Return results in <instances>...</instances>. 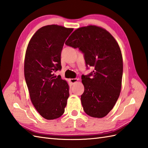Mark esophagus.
Instances as JSON below:
<instances>
[{
  "mask_svg": "<svg viewBox=\"0 0 148 148\" xmlns=\"http://www.w3.org/2000/svg\"><path fill=\"white\" fill-rule=\"evenodd\" d=\"M78 78H71L70 79V82L71 84H74L75 83H76L78 81Z\"/></svg>",
  "mask_w": 148,
  "mask_h": 148,
  "instance_id": "obj_1",
  "label": "esophagus"
}]
</instances>
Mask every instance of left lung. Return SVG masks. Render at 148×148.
I'll return each mask as SVG.
<instances>
[{
  "label": "left lung",
  "mask_w": 148,
  "mask_h": 148,
  "mask_svg": "<svg viewBox=\"0 0 148 148\" xmlns=\"http://www.w3.org/2000/svg\"><path fill=\"white\" fill-rule=\"evenodd\" d=\"M65 45L78 48L84 55L87 68H94L90 74L82 75L84 110L93 117H105L113 109L121 93L123 62L119 46L109 32L96 26L77 29Z\"/></svg>",
  "instance_id": "left-lung-1"
}]
</instances>
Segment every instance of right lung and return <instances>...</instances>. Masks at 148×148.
<instances>
[{"instance_id": "right-lung-1", "label": "right lung", "mask_w": 148, "mask_h": 148, "mask_svg": "<svg viewBox=\"0 0 148 148\" xmlns=\"http://www.w3.org/2000/svg\"><path fill=\"white\" fill-rule=\"evenodd\" d=\"M73 29L48 25L38 29L29 42L24 60V77L31 102L46 119L63 114L69 86L55 72L61 70V53Z\"/></svg>"}]
</instances>
